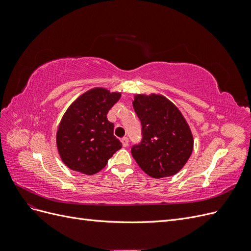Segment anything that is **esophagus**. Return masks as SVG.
<instances>
[{"instance_id": "esophagus-1", "label": "esophagus", "mask_w": 251, "mask_h": 251, "mask_svg": "<svg viewBox=\"0 0 251 251\" xmlns=\"http://www.w3.org/2000/svg\"><path fill=\"white\" fill-rule=\"evenodd\" d=\"M121 142H123V146L126 148L128 146V138L127 137H123L121 138Z\"/></svg>"}]
</instances>
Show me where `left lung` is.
<instances>
[{
    "label": "left lung",
    "instance_id": "8db88e82",
    "mask_svg": "<svg viewBox=\"0 0 251 251\" xmlns=\"http://www.w3.org/2000/svg\"><path fill=\"white\" fill-rule=\"evenodd\" d=\"M134 110L141 123V141L131 153L140 169L153 178L177 174L191 157L194 139L176 105L165 97L136 95Z\"/></svg>",
    "mask_w": 251,
    "mask_h": 251
}]
</instances>
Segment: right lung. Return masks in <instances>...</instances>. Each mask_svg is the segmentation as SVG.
<instances>
[{
  "mask_svg": "<svg viewBox=\"0 0 251 251\" xmlns=\"http://www.w3.org/2000/svg\"><path fill=\"white\" fill-rule=\"evenodd\" d=\"M120 93L96 88L79 96L60 121L56 144L68 168L86 175L101 171L109 159L121 149L114 136V124L107 114L120 98Z\"/></svg>",
  "mask_w": 251,
  "mask_h": 251,
  "instance_id": "add662e5",
  "label": "right lung"
}]
</instances>
